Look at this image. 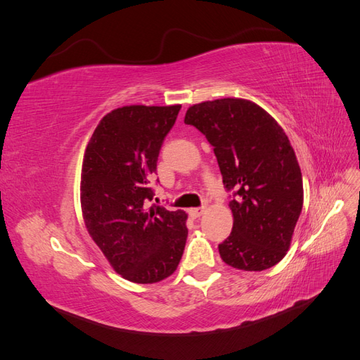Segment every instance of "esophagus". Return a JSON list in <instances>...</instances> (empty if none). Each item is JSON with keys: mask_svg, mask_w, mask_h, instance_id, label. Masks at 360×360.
I'll return each instance as SVG.
<instances>
[{"mask_svg": "<svg viewBox=\"0 0 360 360\" xmlns=\"http://www.w3.org/2000/svg\"><path fill=\"white\" fill-rule=\"evenodd\" d=\"M204 213H205V207H198V209L189 210V216L192 217V219H198V217H201Z\"/></svg>", "mask_w": 360, "mask_h": 360, "instance_id": "1", "label": "esophagus"}]
</instances>
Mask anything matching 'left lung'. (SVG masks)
I'll return each mask as SVG.
<instances>
[{
  "label": "left lung",
  "mask_w": 360,
  "mask_h": 360,
  "mask_svg": "<svg viewBox=\"0 0 360 360\" xmlns=\"http://www.w3.org/2000/svg\"><path fill=\"white\" fill-rule=\"evenodd\" d=\"M184 123L213 146L230 201L233 230L217 246L224 263L246 271L274 267L290 249L303 207L296 153L276 120L246 99L191 106Z\"/></svg>",
  "instance_id": "left-lung-1"
}]
</instances>
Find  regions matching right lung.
<instances>
[{
	"mask_svg": "<svg viewBox=\"0 0 360 360\" xmlns=\"http://www.w3.org/2000/svg\"><path fill=\"white\" fill-rule=\"evenodd\" d=\"M181 105L117 108L97 124L85 148L81 207L86 231L112 269L136 284L176 271L188 238L183 210L151 205L163 139Z\"/></svg>",
	"mask_w": 360,
	"mask_h": 360,
	"instance_id": "add662e5",
	"label": "right lung"
}]
</instances>
